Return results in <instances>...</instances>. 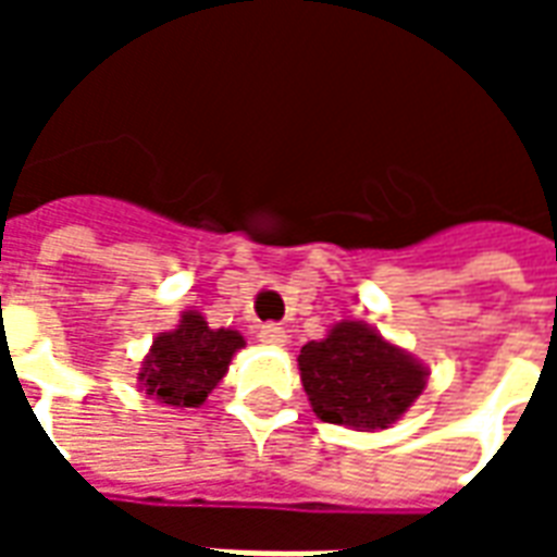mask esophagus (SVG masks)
<instances>
[{"label": "esophagus", "instance_id": "obj_1", "mask_svg": "<svg viewBox=\"0 0 557 557\" xmlns=\"http://www.w3.org/2000/svg\"><path fill=\"white\" fill-rule=\"evenodd\" d=\"M259 339H262L265 346H283V343H286V331L280 325H262L259 327Z\"/></svg>", "mask_w": 557, "mask_h": 557}]
</instances>
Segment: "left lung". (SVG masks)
Wrapping results in <instances>:
<instances>
[{
    "label": "left lung",
    "mask_w": 557,
    "mask_h": 557,
    "mask_svg": "<svg viewBox=\"0 0 557 557\" xmlns=\"http://www.w3.org/2000/svg\"><path fill=\"white\" fill-rule=\"evenodd\" d=\"M315 418L373 432L397 423L426 387L430 370L363 322H337L298 355Z\"/></svg>",
    "instance_id": "1"
}]
</instances>
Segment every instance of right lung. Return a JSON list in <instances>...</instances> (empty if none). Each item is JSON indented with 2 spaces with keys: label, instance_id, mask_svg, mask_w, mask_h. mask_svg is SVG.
Here are the masks:
<instances>
[{
  "label": "right lung",
  "instance_id": "right-lung-1",
  "mask_svg": "<svg viewBox=\"0 0 557 557\" xmlns=\"http://www.w3.org/2000/svg\"><path fill=\"white\" fill-rule=\"evenodd\" d=\"M244 337L232 327H208L196 310H187L178 325L158 334L139 367V387L148 397L175 409H196L220 385Z\"/></svg>",
  "mask_w": 557,
  "mask_h": 557
}]
</instances>
